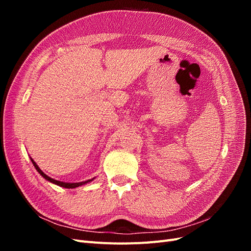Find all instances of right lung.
Instances as JSON below:
<instances>
[{
	"label": "right lung",
	"instance_id": "obj_1",
	"mask_svg": "<svg viewBox=\"0 0 251 251\" xmlns=\"http://www.w3.org/2000/svg\"><path fill=\"white\" fill-rule=\"evenodd\" d=\"M31 159V162H32V164L34 165V168L36 169V171L39 172L41 175H42V177L43 178H45L46 179L47 181H49V182H51V183H53V184H56V185H58V186H62V187H65V188H75V187H78V186H81V185H83V184H87V183H89V182H91L92 180H94V178L93 179H90V180H87V181H82V182H76V183H68V182H62V181H58V180H54V179H52V178H50L49 176H47L46 174H45L39 166H37V164L35 163V161L33 160L32 158H30Z\"/></svg>",
	"mask_w": 251,
	"mask_h": 251
}]
</instances>
